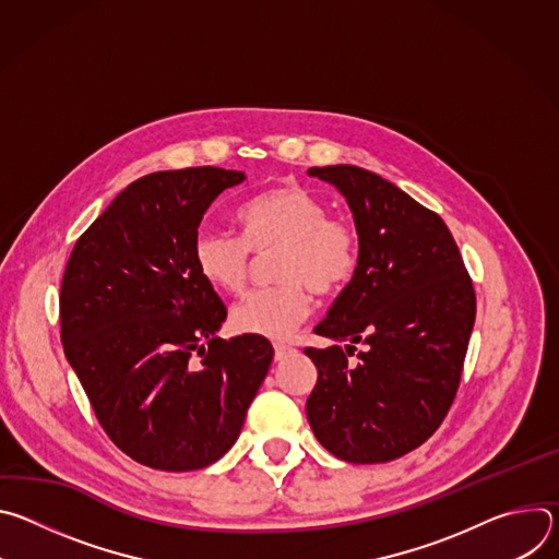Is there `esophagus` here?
<instances>
[{
	"label": "esophagus",
	"instance_id": "1",
	"mask_svg": "<svg viewBox=\"0 0 559 559\" xmlns=\"http://www.w3.org/2000/svg\"><path fill=\"white\" fill-rule=\"evenodd\" d=\"M292 354H296V347H292V345H287V343H274V356H276V360H285V358H289Z\"/></svg>",
	"mask_w": 559,
	"mask_h": 559
}]
</instances>
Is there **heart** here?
I'll use <instances>...</instances> for the list:
<instances>
[{
    "label": "heart",
    "mask_w": 559,
    "mask_h": 559,
    "mask_svg": "<svg viewBox=\"0 0 559 559\" xmlns=\"http://www.w3.org/2000/svg\"><path fill=\"white\" fill-rule=\"evenodd\" d=\"M328 203L300 186H281L252 197L236 214L243 236L201 229L192 241V261L201 278L227 294H238L250 278L252 252L278 246L272 278L238 300L231 325L241 334L283 338L309 313V289L330 296L356 274L360 243L356 229L328 216Z\"/></svg>",
    "instance_id": "1"
}]
</instances>
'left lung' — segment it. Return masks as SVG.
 Segmentation results:
<instances>
[{"label": "left lung", "mask_w": 559, "mask_h": 559, "mask_svg": "<svg viewBox=\"0 0 559 559\" xmlns=\"http://www.w3.org/2000/svg\"><path fill=\"white\" fill-rule=\"evenodd\" d=\"M347 199L358 267L318 336L345 349L305 347L318 369L307 420L330 453L389 462L442 425L460 386L475 323V289L447 223L386 179L356 168H309ZM368 347L356 361L355 343Z\"/></svg>", "instance_id": "8db88e82"}]
</instances>
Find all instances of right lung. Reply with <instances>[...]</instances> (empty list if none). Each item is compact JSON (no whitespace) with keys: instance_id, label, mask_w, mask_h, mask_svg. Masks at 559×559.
<instances>
[{"instance_id":"add662e5","label":"right lung","mask_w":559,"mask_h":559,"mask_svg":"<svg viewBox=\"0 0 559 559\" xmlns=\"http://www.w3.org/2000/svg\"><path fill=\"white\" fill-rule=\"evenodd\" d=\"M243 181L212 166L141 177L76 238L61 278L63 354L106 436L150 468L227 453L274 358L263 336H214L227 309L192 261L205 210Z\"/></svg>"}]
</instances>
